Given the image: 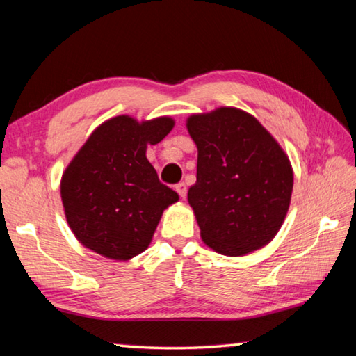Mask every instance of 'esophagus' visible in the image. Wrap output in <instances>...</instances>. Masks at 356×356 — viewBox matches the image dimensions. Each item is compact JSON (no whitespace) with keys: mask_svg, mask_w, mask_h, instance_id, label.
I'll use <instances>...</instances> for the list:
<instances>
[{"mask_svg":"<svg viewBox=\"0 0 356 356\" xmlns=\"http://www.w3.org/2000/svg\"><path fill=\"white\" fill-rule=\"evenodd\" d=\"M176 191L179 193V196H180V197H182V200H184V197L186 196V185H185L184 182H180V184H177V185H176Z\"/></svg>","mask_w":356,"mask_h":356,"instance_id":"1","label":"esophagus"}]
</instances>
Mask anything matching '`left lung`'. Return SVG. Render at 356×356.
I'll return each mask as SVG.
<instances>
[{
    "label": "left lung",
    "mask_w": 356,
    "mask_h": 356,
    "mask_svg": "<svg viewBox=\"0 0 356 356\" xmlns=\"http://www.w3.org/2000/svg\"><path fill=\"white\" fill-rule=\"evenodd\" d=\"M186 129L197 147L188 202L202 242L225 256L248 254L272 242L293 186L284 150L254 116L238 108L193 114Z\"/></svg>",
    "instance_id": "1"
}]
</instances>
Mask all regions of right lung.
I'll return each instance as SVG.
<instances>
[{
    "mask_svg": "<svg viewBox=\"0 0 356 356\" xmlns=\"http://www.w3.org/2000/svg\"><path fill=\"white\" fill-rule=\"evenodd\" d=\"M174 127L168 116L138 122L116 116L99 125L61 179V200L78 242L100 256L129 261L147 248L163 210L179 195L146 159Z\"/></svg>",
    "mask_w": 356,
    "mask_h": 356,
    "instance_id": "right-lung-1",
    "label": "right lung"
}]
</instances>
